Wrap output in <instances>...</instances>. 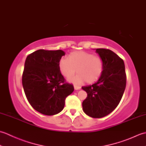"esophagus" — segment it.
I'll list each match as a JSON object with an SVG mask.
<instances>
[{
  "label": "esophagus",
  "instance_id": "obj_1",
  "mask_svg": "<svg viewBox=\"0 0 146 146\" xmlns=\"http://www.w3.org/2000/svg\"><path fill=\"white\" fill-rule=\"evenodd\" d=\"M74 88H75V90H78L81 89V87L78 86H76V85H74Z\"/></svg>",
  "mask_w": 146,
  "mask_h": 146
}]
</instances>
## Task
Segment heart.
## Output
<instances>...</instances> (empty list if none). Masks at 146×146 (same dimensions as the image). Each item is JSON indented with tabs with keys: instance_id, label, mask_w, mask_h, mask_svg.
<instances>
[{
	"instance_id": "1",
	"label": "heart",
	"mask_w": 146,
	"mask_h": 146,
	"mask_svg": "<svg viewBox=\"0 0 146 146\" xmlns=\"http://www.w3.org/2000/svg\"><path fill=\"white\" fill-rule=\"evenodd\" d=\"M60 72L64 78H71L76 71L78 74L70 82L81 84L85 81L93 83L100 78L104 70V62L100 56L91 52L78 51L71 52L68 60L62 58L59 62Z\"/></svg>"
}]
</instances>
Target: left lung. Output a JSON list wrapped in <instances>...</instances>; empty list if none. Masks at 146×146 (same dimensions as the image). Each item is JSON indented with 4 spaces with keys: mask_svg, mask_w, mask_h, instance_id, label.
<instances>
[{
    "mask_svg": "<svg viewBox=\"0 0 146 146\" xmlns=\"http://www.w3.org/2000/svg\"><path fill=\"white\" fill-rule=\"evenodd\" d=\"M104 62V70L97 83L83 86L87 97L83 110L93 118H102L115 110L122 98L126 86L125 64L122 59L108 49H95Z\"/></svg>",
    "mask_w": 146,
    "mask_h": 146,
    "instance_id": "left-lung-1",
    "label": "left lung"
}]
</instances>
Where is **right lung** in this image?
I'll use <instances>...</instances> for the list:
<instances>
[{
    "instance_id": "add662e5",
    "label": "right lung",
    "mask_w": 146,
    "mask_h": 146,
    "mask_svg": "<svg viewBox=\"0 0 146 146\" xmlns=\"http://www.w3.org/2000/svg\"><path fill=\"white\" fill-rule=\"evenodd\" d=\"M64 54L60 49H39L27 56L24 64L22 83L26 98L36 111L46 115L63 110L65 99L74 91L59 68Z\"/></svg>"
}]
</instances>
